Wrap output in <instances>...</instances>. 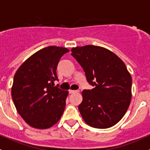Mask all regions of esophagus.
I'll return each instance as SVG.
<instances>
[{
  "instance_id": "obj_1",
  "label": "esophagus",
  "mask_w": 150,
  "mask_h": 150,
  "mask_svg": "<svg viewBox=\"0 0 150 150\" xmlns=\"http://www.w3.org/2000/svg\"><path fill=\"white\" fill-rule=\"evenodd\" d=\"M78 90H69V93H78Z\"/></svg>"
}]
</instances>
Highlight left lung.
Masks as SVG:
<instances>
[{
  "mask_svg": "<svg viewBox=\"0 0 150 150\" xmlns=\"http://www.w3.org/2000/svg\"><path fill=\"white\" fill-rule=\"evenodd\" d=\"M71 51L94 87L81 93L83 100L78 110L82 118L91 127H111L123 117L130 105V73L117 54L103 47L88 45Z\"/></svg>",
  "mask_w": 150,
  "mask_h": 150,
  "instance_id": "obj_1",
  "label": "left lung"
}]
</instances>
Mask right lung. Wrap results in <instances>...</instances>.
Listing matches in <instances>:
<instances>
[{
    "label": "right lung",
    "instance_id": "obj_1",
    "mask_svg": "<svg viewBox=\"0 0 150 150\" xmlns=\"http://www.w3.org/2000/svg\"><path fill=\"white\" fill-rule=\"evenodd\" d=\"M67 48L48 46L28 57L16 71L11 93L16 108L31 127L45 129L60 120L69 91L54 86L57 67Z\"/></svg>",
    "mask_w": 150,
    "mask_h": 150
}]
</instances>
